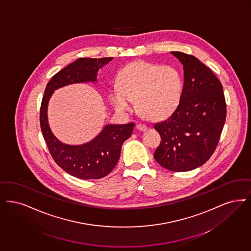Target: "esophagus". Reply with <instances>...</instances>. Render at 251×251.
I'll return each instance as SVG.
<instances>
[{"label":"esophagus","mask_w":251,"mask_h":251,"mask_svg":"<svg viewBox=\"0 0 251 251\" xmlns=\"http://www.w3.org/2000/svg\"><path fill=\"white\" fill-rule=\"evenodd\" d=\"M137 129L140 131H146L147 130V126H144V125H142V124H138L137 125Z\"/></svg>","instance_id":"obj_1"}]
</instances>
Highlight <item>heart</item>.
<instances>
[{
  "label": "heart",
  "instance_id": "1",
  "mask_svg": "<svg viewBox=\"0 0 251 251\" xmlns=\"http://www.w3.org/2000/svg\"><path fill=\"white\" fill-rule=\"evenodd\" d=\"M118 88L109 93V100L119 112H128L136 100L138 110L152 120H161L178 107L184 90L180 71L173 66L134 62L117 76Z\"/></svg>",
  "mask_w": 251,
  "mask_h": 251
}]
</instances>
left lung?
<instances>
[{"mask_svg":"<svg viewBox=\"0 0 251 251\" xmlns=\"http://www.w3.org/2000/svg\"><path fill=\"white\" fill-rule=\"evenodd\" d=\"M183 65L184 90L175 111L154 129L161 142L154 159L173 172L203 165L215 152L226 120L223 87L210 68L193 55L172 51Z\"/></svg>","mask_w":251,"mask_h":251,"instance_id":"1","label":"left lung"}]
</instances>
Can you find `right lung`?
<instances>
[{
	"mask_svg": "<svg viewBox=\"0 0 251 251\" xmlns=\"http://www.w3.org/2000/svg\"><path fill=\"white\" fill-rule=\"evenodd\" d=\"M112 59L79 58L55 74L45 89L40 108V126L45 142L55 162L67 174L79 179H100L109 175L118 162L122 145L130 137L135 124H109L92 141L69 145L60 142L50 127L49 101L59 88L74 83L97 82L98 70Z\"/></svg>",
	"mask_w": 251,
	"mask_h": 251,
	"instance_id": "right-lung-1",
	"label": "right lung"
}]
</instances>
